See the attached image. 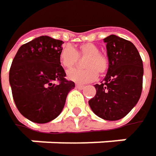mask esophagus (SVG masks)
I'll return each instance as SVG.
<instances>
[{
  "instance_id": "1",
  "label": "esophagus",
  "mask_w": 156,
  "mask_h": 156,
  "mask_svg": "<svg viewBox=\"0 0 156 156\" xmlns=\"http://www.w3.org/2000/svg\"><path fill=\"white\" fill-rule=\"evenodd\" d=\"M75 87L77 88V89H79V90H83V89H84V86H83V85H82V84H75Z\"/></svg>"
}]
</instances>
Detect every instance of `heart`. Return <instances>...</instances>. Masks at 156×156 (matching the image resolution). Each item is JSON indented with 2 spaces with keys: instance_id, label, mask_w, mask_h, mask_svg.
<instances>
[{
  "instance_id": "heart-1",
  "label": "heart",
  "mask_w": 156,
  "mask_h": 156,
  "mask_svg": "<svg viewBox=\"0 0 156 156\" xmlns=\"http://www.w3.org/2000/svg\"><path fill=\"white\" fill-rule=\"evenodd\" d=\"M79 57H86L83 66L84 69H74L69 71L67 77L69 80L79 83H86L96 80L98 73L103 75L107 73L109 62L106 55L100 52V48L93 43H83L73 48L66 45L63 47L59 54L61 65L66 69L74 67L79 61Z\"/></svg>"
}]
</instances>
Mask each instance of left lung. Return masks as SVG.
Returning <instances> with one entry per match:
<instances>
[{
    "mask_svg": "<svg viewBox=\"0 0 156 156\" xmlns=\"http://www.w3.org/2000/svg\"><path fill=\"white\" fill-rule=\"evenodd\" d=\"M109 62L106 77L95 84L89 101L92 111L106 120L124 118L137 103L143 87V62L133 43L115 35L103 39Z\"/></svg>",
    "mask_w": 156,
    "mask_h": 156,
    "instance_id": "left-lung-1",
    "label": "left lung"
}]
</instances>
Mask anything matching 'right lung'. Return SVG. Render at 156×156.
<instances>
[{"label": "right lung", "instance_id": "obj_1", "mask_svg": "<svg viewBox=\"0 0 156 156\" xmlns=\"http://www.w3.org/2000/svg\"><path fill=\"white\" fill-rule=\"evenodd\" d=\"M63 44L48 36L38 37L22 45L11 63L9 78L14 102L32 122L43 124L55 119L75 86L66 79L59 60Z\"/></svg>", "mask_w": 156, "mask_h": 156}]
</instances>
